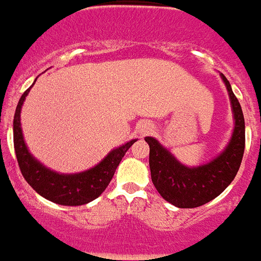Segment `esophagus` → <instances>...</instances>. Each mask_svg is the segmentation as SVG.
Wrapping results in <instances>:
<instances>
[{"instance_id": "obj_1", "label": "esophagus", "mask_w": 261, "mask_h": 261, "mask_svg": "<svg viewBox=\"0 0 261 261\" xmlns=\"http://www.w3.org/2000/svg\"><path fill=\"white\" fill-rule=\"evenodd\" d=\"M152 130H154V126H152L150 122H147V120L139 122V124H138V127H137L138 134L142 135V137H145V135H149Z\"/></svg>"}]
</instances>
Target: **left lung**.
Returning <instances> with one entry per match:
<instances>
[{
  "mask_svg": "<svg viewBox=\"0 0 261 261\" xmlns=\"http://www.w3.org/2000/svg\"><path fill=\"white\" fill-rule=\"evenodd\" d=\"M229 95L234 127L228 145L219 155L200 166L181 164L155 138L146 137L150 146L151 181L164 200L177 207L206 204L230 185L241 165L245 147V122L241 106L225 76L220 73Z\"/></svg>",
  "mask_w": 261,
  "mask_h": 261,
  "instance_id": "left-lung-1",
  "label": "left lung"
}]
</instances>
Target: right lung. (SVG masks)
<instances>
[{"label":"right lung","instance_id":"right-lung-1","mask_svg":"<svg viewBox=\"0 0 261 261\" xmlns=\"http://www.w3.org/2000/svg\"><path fill=\"white\" fill-rule=\"evenodd\" d=\"M31 88H28L20 97L13 120L14 150H16L21 173L24 175L25 181L40 196L55 204L65 205V206L88 204L105 192L114 177L118 165L120 164L127 150L134 145V142H137V139H131L124 145L111 150L99 164L88 170L73 173V174H64V173L50 170L49 167L44 166L40 161L32 155L25 143L22 128H21V109Z\"/></svg>","mask_w":261,"mask_h":261}]
</instances>
